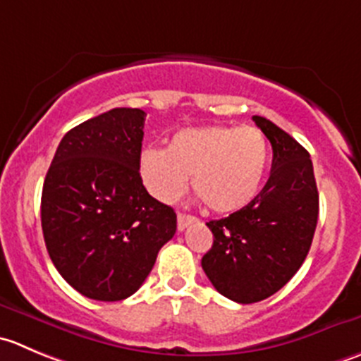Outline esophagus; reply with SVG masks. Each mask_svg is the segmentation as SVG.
I'll use <instances>...</instances> for the list:
<instances>
[{"label": "esophagus", "instance_id": "34e87169", "mask_svg": "<svg viewBox=\"0 0 361 361\" xmlns=\"http://www.w3.org/2000/svg\"><path fill=\"white\" fill-rule=\"evenodd\" d=\"M195 216H190V215H183V213H180V215H178V231H183L185 227L188 226V224H192V222H195Z\"/></svg>", "mask_w": 361, "mask_h": 361}]
</instances>
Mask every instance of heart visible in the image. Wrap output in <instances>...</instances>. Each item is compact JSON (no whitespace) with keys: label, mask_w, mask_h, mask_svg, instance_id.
Returning <instances> with one entry per match:
<instances>
[{"label":"heart","mask_w":361,"mask_h":361,"mask_svg":"<svg viewBox=\"0 0 361 361\" xmlns=\"http://www.w3.org/2000/svg\"><path fill=\"white\" fill-rule=\"evenodd\" d=\"M269 166V145L259 128L212 125L183 128L169 146L145 148L139 173L146 190L164 204L192 187L215 213H233L254 201Z\"/></svg>","instance_id":"b5f03b06"}]
</instances>
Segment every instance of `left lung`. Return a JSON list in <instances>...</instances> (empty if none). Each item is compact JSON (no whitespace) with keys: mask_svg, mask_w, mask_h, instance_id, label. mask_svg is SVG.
<instances>
[{"mask_svg":"<svg viewBox=\"0 0 361 361\" xmlns=\"http://www.w3.org/2000/svg\"><path fill=\"white\" fill-rule=\"evenodd\" d=\"M252 120L271 142V173L250 204L206 224L213 245L201 261L213 288L238 303L261 302L291 281L309 254L319 215L309 152L266 118Z\"/></svg>","mask_w":361,"mask_h":361,"instance_id":"8db88e82","label":"left lung"}]
</instances>
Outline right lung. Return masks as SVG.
Here are the masks:
<instances>
[{
    "label": "right lung",
    "mask_w": 361,
    "mask_h": 361,
    "mask_svg": "<svg viewBox=\"0 0 361 361\" xmlns=\"http://www.w3.org/2000/svg\"><path fill=\"white\" fill-rule=\"evenodd\" d=\"M146 113L116 107L65 134L44 181L42 231L51 261L86 298L120 302L176 233V213L139 173Z\"/></svg>",
    "instance_id": "right-lung-1"
}]
</instances>
